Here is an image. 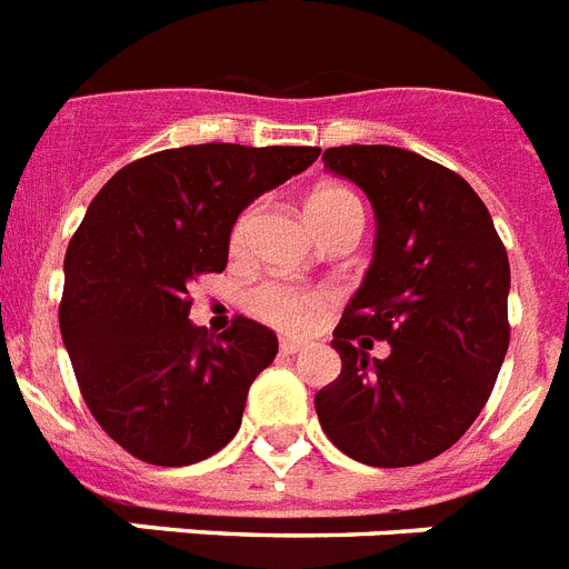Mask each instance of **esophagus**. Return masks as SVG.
Masks as SVG:
<instances>
[{
    "instance_id": "esophagus-1",
    "label": "esophagus",
    "mask_w": 569,
    "mask_h": 569,
    "mask_svg": "<svg viewBox=\"0 0 569 569\" xmlns=\"http://www.w3.org/2000/svg\"><path fill=\"white\" fill-rule=\"evenodd\" d=\"M303 350H309L307 341H295V338H283V341H280V352H283V356H295V352Z\"/></svg>"
}]
</instances>
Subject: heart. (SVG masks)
Masks as SVG:
<instances>
[{
	"instance_id": "heart-1",
	"label": "heart",
	"mask_w": 569,
	"mask_h": 569,
	"mask_svg": "<svg viewBox=\"0 0 569 569\" xmlns=\"http://www.w3.org/2000/svg\"><path fill=\"white\" fill-rule=\"evenodd\" d=\"M307 213L312 219V226L318 231L336 222L341 217H361V202L350 190L343 188H318L307 202ZM257 222V208H246V211L237 217L231 228V251L240 254L242 248L248 246V237H251V228ZM323 292H315V289H298V286L277 283V280H266V283L254 286L248 292V309L269 321L277 329H289V332H300V329H309L312 321L318 318L323 307Z\"/></svg>"
}]
</instances>
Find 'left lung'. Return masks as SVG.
I'll return each instance as SVG.
<instances>
[{"mask_svg":"<svg viewBox=\"0 0 569 569\" xmlns=\"http://www.w3.org/2000/svg\"><path fill=\"white\" fill-rule=\"evenodd\" d=\"M376 213L365 283L332 332L341 376L315 396L321 428L376 469L433 460L489 402L509 350V257L483 199L455 170L402 147L323 152ZM373 340L391 352L370 359Z\"/></svg>","mask_w":569,"mask_h":569,"instance_id":"8db88e82","label":"left lung"}]
</instances>
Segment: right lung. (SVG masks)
I'll list each match as a JSON object with an SVG mask.
<instances>
[{
	"label": "right lung",
	"mask_w": 569,
	"mask_h": 569,
	"mask_svg": "<svg viewBox=\"0 0 569 569\" xmlns=\"http://www.w3.org/2000/svg\"><path fill=\"white\" fill-rule=\"evenodd\" d=\"M318 147L193 144L121 167L66 251L60 332L92 417L152 466H190L240 431L277 336L233 318L213 341L188 321V286L222 271L231 228Z\"/></svg>",
	"instance_id": "obj_1"
}]
</instances>
